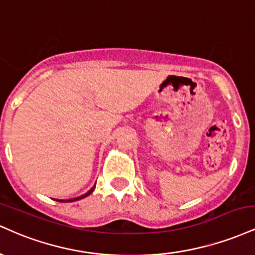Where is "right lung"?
Returning <instances> with one entry per match:
<instances>
[{
  "mask_svg": "<svg viewBox=\"0 0 255 255\" xmlns=\"http://www.w3.org/2000/svg\"><path fill=\"white\" fill-rule=\"evenodd\" d=\"M95 188H96V184H95V186H93V187H92V188H91V189H90V191H89V192H87V193H85V194H84V195H80V197H78V198H73V199H68V200H57V201H66V203H71V201H77V200H80V199H84L85 197H87V195H90V194H91V193H92L93 191H95Z\"/></svg>",
  "mask_w": 255,
  "mask_h": 255,
  "instance_id": "1",
  "label": "right lung"
}]
</instances>
